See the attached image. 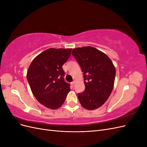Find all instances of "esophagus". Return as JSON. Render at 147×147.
Masks as SVG:
<instances>
[{
  "label": "esophagus",
  "instance_id": "esophagus-1",
  "mask_svg": "<svg viewBox=\"0 0 147 147\" xmlns=\"http://www.w3.org/2000/svg\"><path fill=\"white\" fill-rule=\"evenodd\" d=\"M71 84H72V86H74V84H75V82L74 81V82H72V83H71Z\"/></svg>",
  "mask_w": 147,
  "mask_h": 147
}]
</instances>
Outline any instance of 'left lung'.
<instances>
[{
  "label": "left lung",
  "mask_w": 147,
  "mask_h": 147,
  "mask_svg": "<svg viewBox=\"0 0 147 147\" xmlns=\"http://www.w3.org/2000/svg\"><path fill=\"white\" fill-rule=\"evenodd\" d=\"M72 55L83 74L85 90L78 94L83 107L94 110L108 99L115 82L116 70L112 61L104 53L92 47L74 48Z\"/></svg>",
  "instance_id": "obj_1"
}]
</instances>
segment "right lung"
I'll return each mask as SVG.
<instances>
[{
	"mask_svg": "<svg viewBox=\"0 0 147 147\" xmlns=\"http://www.w3.org/2000/svg\"><path fill=\"white\" fill-rule=\"evenodd\" d=\"M71 51V48L48 49L35 57L28 69L27 79L31 91L48 109L60 107L70 90V84L64 81L63 65Z\"/></svg>",
	"mask_w": 147,
	"mask_h": 147,
	"instance_id": "right-lung-1",
	"label": "right lung"
}]
</instances>
